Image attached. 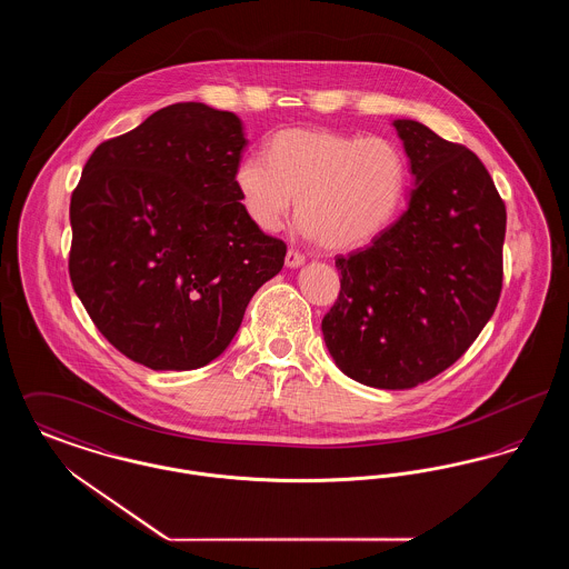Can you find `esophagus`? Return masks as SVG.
<instances>
[{"label": "esophagus", "mask_w": 569, "mask_h": 569, "mask_svg": "<svg viewBox=\"0 0 569 569\" xmlns=\"http://www.w3.org/2000/svg\"><path fill=\"white\" fill-rule=\"evenodd\" d=\"M305 264V256L297 251V249H288V253H286V267H290V269H298V267H302Z\"/></svg>", "instance_id": "obj_1"}]
</instances>
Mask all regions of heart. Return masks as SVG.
<instances>
[{
  "instance_id": "obj_1",
  "label": "heart",
  "mask_w": 569,
  "mask_h": 569,
  "mask_svg": "<svg viewBox=\"0 0 569 569\" xmlns=\"http://www.w3.org/2000/svg\"><path fill=\"white\" fill-rule=\"evenodd\" d=\"M234 186L247 217L274 232L295 198L300 228L332 251L376 241L399 216L407 191V162L386 138L328 130H281L262 156L237 166Z\"/></svg>"
}]
</instances>
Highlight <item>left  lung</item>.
Masks as SVG:
<instances>
[{
  "mask_svg": "<svg viewBox=\"0 0 569 569\" xmlns=\"http://www.w3.org/2000/svg\"><path fill=\"white\" fill-rule=\"evenodd\" d=\"M392 126L416 188L376 241L335 260L341 290L322 332L348 378L406 390L455 365L495 313L506 204L473 151L411 119Z\"/></svg>",
  "mask_w": 569,
  "mask_h": 569,
  "instance_id": "1",
  "label": "left lung"
}]
</instances>
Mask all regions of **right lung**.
<instances>
[{"label":"right lung","mask_w":569,"mask_h":569,"mask_svg":"<svg viewBox=\"0 0 569 569\" xmlns=\"http://www.w3.org/2000/svg\"><path fill=\"white\" fill-rule=\"evenodd\" d=\"M241 119L200 102L153 112L98 144L72 191L70 279L96 328L153 371L223 352L286 243L244 213L234 186Z\"/></svg>","instance_id":"add662e5"}]
</instances>
